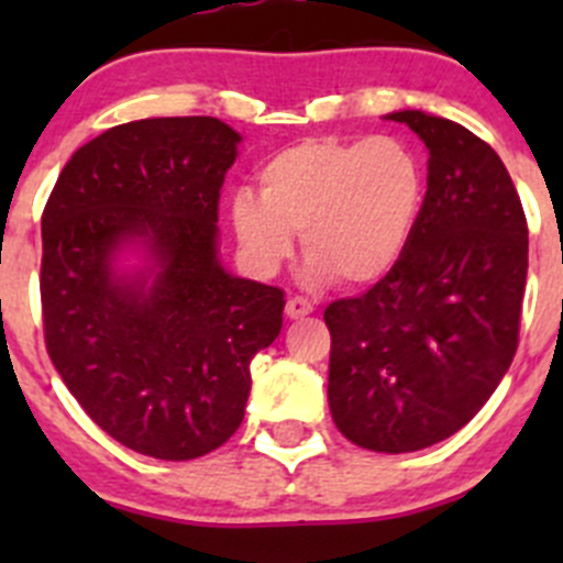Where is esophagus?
<instances>
[{
	"label": "esophagus",
	"mask_w": 563,
	"mask_h": 563,
	"mask_svg": "<svg viewBox=\"0 0 563 563\" xmlns=\"http://www.w3.org/2000/svg\"><path fill=\"white\" fill-rule=\"evenodd\" d=\"M310 313H313V305H310L308 299L291 297L286 302V316L291 318V321H297V318H305V316H310Z\"/></svg>",
	"instance_id": "34e87169"
}]
</instances>
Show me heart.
Returning a JSON list of instances; mask_svg holds the SVG:
<instances>
[{"instance_id": "obj_1", "label": "heart", "mask_w": 563, "mask_h": 563, "mask_svg": "<svg viewBox=\"0 0 563 563\" xmlns=\"http://www.w3.org/2000/svg\"><path fill=\"white\" fill-rule=\"evenodd\" d=\"M428 172L411 141L308 139L258 168V198L236 192L231 223L255 266L272 272L302 236L308 280L373 286L402 261L422 220Z\"/></svg>"}]
</instances>
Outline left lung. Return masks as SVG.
Segmentation results:
<instances>
[{"mask_svg": "<svg viewBox=\"0 0 563 563\" xmlns=\"http://www.w3.org/2000/svg\"><path fill=\"white\" fill-rule=\"evenodd\" d=\"M428 150V198L400 264L323 310L329 411L373 452L455 435L490 400L518 349L528 272L523 203L501 157L433 113L391 111Z\"/></svg>", "mask_w": 563, "mask_h": 563, "instance_id": "8db88e82", "label": "left lung"}]
</instances>
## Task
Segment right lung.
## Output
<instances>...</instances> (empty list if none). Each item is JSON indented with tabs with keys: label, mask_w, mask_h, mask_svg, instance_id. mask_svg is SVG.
I'll return each mask as SVG.
<instances>
[{
	"label": "right lung",
	"mask_w": 563,
	"mask_h": 563,
	"mask_svg": "<svg viewBox=\"0 0 563 563\" xmlns=\"http://www.w3.org/2000/svg\"><path fill=\"white\" fill-rule=\"evenodd\" d=\"M242 135L214 117L117 124L76 150L43 212L48 356L128 450L192 460L236 433L280 288L231 275L218 198Z\"/></svg>",
	"instance_id": "1"
}]
</instances>
